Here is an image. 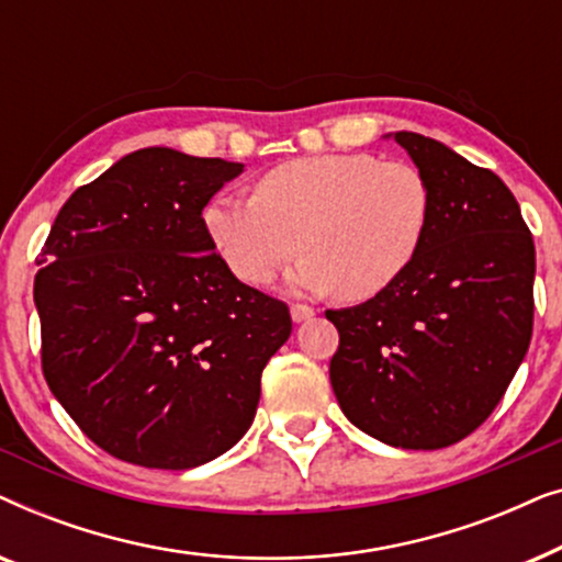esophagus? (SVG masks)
I'll use <instances>...</instances> for the list:
<instances>
[{
    "label": "esophagus",
    "mask_w": 562,
    "mask_h": 562,
    "mask_svg": "<svg viewBox=\"0 0 562 562\" xmlns=\"http://www.w3.org/2000/svg\"><path fill=\"white\" fill-rule=\"evenodd\" d=\"M314 317V310L312 306H306V304H291V319L296 322H306V319H312Z\"/></svg>",
    "instance_id": "obj_1"
}]
</instances>
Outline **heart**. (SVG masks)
<instances>
[{"mask_svg":"<svg viewBox=\"0 0 562 562\" xmlns=\"http://www.w3.org/2000/svg\"><path fill=\"white\" fill-rule=\"evenodd\" d=\"M432 220L425 173L371 153L294 158L260 176L252 196L217 194L202 227L237 279L266 286L296 256V294L368 302L389 291L417 260Z\"/></svg>","mask_w":562,"mask_h":562,"instance_id":"obj_1","label":"heart"}]
</instances>
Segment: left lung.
Segmentation results:
<instances>
[{"instance_id":"1","label":"left lung","mask_w":562,"mask_h":562,"mask_svg":"<svg viewBox=\"0 0 562 562\" xmlns=\"http://www.w3.org/2000/svg\"><path fill=\"white\" fill-rule=\"evenodd\" d=\"M383 137L425 173L432 220L394 286L325 312L340 333L329 381L366 435L391 448L437 450L486 422L527 356L535 243L496 173L419 133Z\"/></svg>"}]
</instances>
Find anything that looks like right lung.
Instances as JSON below:
<instances>
[{
  "label": "right lung",
  "instance_id": "add662e5",
  "mask_svg": "<svg viewBox=\"0 0 562 562\" xmlns=\"http://www.w3.org/2000/svg\"><path fill=\"white\" fill-rule=\"evenodd\" d=\"M243 164L143 148L60 206L35 276L43 373L125 463L189 471L248 432L289 306L214 252L202 210Z\"/></svg>",
  "mask_w": 562,
  "mask_h": 562
}]
</instances>
